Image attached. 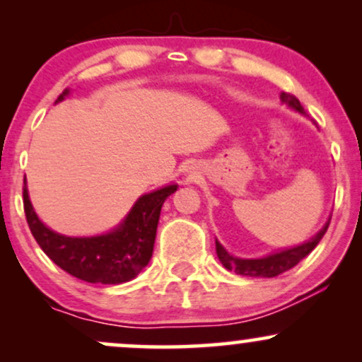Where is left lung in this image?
Here are the masks:
<instances>
[{
    "mask_svg": "<svg viewBox=\"0 0 362 362\" xmlns=\"http://www.w3.org/2000/svg\"><path fill=\"white\" fill-rule=\"evenodd\" d=\"M282 103L293 109L294 112H300V114L306 115L305 109L294 95L289 93H281ZM330 224V218L325 223V226L318 231L313 238H310L308 242L296 245V247L284 248V250H279L276 253H271V255L260 257V259H240V257L231 255L230 252H226V248L223 247L221 243L216 240V253H218V259L228 271H235L240 276L247 277H276L279 274L289 271L294 265H298L300 262L305 259L308 253L313 250L315 247L320 243V240L323 238V235L327 233V228Z\"/></svg>",
    "mask_w": 362,
    "mask_h": 362,
    "instance_id": "obj_1",
    "label": "left lung"
}]
</instances>
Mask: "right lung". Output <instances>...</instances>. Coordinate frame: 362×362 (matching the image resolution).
I'll use <instances>...</instances> for the list:
<instances>
[{"label":"right lung","instance_id":"add662e5","mask_svg":"<svg viewBox=\"0 0 362 362\" xmlns=\"http://www.w3.org/2000/svg\"><path fill=\"white\" fill-rule=\"evenodd\" d=\"M64 90L57 102L68 97ZM178 189L165 185L141 195L119 226L95 236H66L56 233L40 221L23 187V209L28 228L45 255L62 271L91 284H122L134 279L148 265L155 247L161 206Z\"/></svg>","mask_w":362,"mask_h":362}]
</instances>
